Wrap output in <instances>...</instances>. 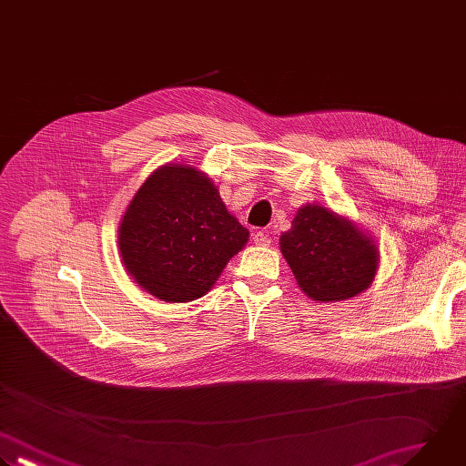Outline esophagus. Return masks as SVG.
<instances>
[{"label":"esophagus","mask_w":466,"mask_h":466,"mask_svg":"<svg viewBox=\"0 0 466 466\" xmlns=\"http://www.w3.org/2000/svg\"><path fill=\"white\" fill-rule=\"evenodd\" d=\"M253 242H255L257 246L266 248V246H269V244H271V238H269V235H268V233H264V231H257V233L253 235Z\"/></svg>","instance_id":"34e87169"}]
</instances>
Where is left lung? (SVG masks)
I'll use <instances>...</instances> for the list:
<instances>
[{
    "instance_id": "left-lung-1",
    "label": "left lung",
    "mask_w": 466,
    "mask_h": 466,
    "mask_svg": "<svg viewBox=\"0 0 466 466\" xmlns=\"http://www.w3.org/2000/svg\"><path fill=\"white\" fill-rule=\"evenodd\" d=\"M280 251L302 291L319 302L344 300L366 289L377 271L371 238L333 211L308 204L280 237Z\"/></svg>"
}]
</instances>
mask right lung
<instances>
[{"mask_svg":"<svg viewBox=\"0 0 466 466\" xmlns=\"http://www.w3.org/2000/svg\"><path fill=\"white\" fill-rule=\"evenodd\" d=\"M249 231L226 209L213 182L187 166L155 171L120 222L127 273L166 302L206 295Z\"/></svg>","mask_w":466,"mask_h":466,"instance_id":"add662e5","label":"right lung"}]
</instances>
